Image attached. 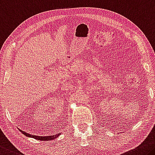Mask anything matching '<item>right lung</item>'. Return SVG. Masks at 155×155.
Here are the masks:
<instances>
[{"label":"right lung","instance_id":"right-lung-1","mask_svg":"<svg viewBox=\"0 0 155 155\" xmlns=\"http://www.w3.org/2000/svg\"><path fill=\"white\" fill-rule=\"evenodd\" d=\"M22 133L23 134L25 135L27 137H32V138L35 139H37V140H41V141H51V140H53L56 138H57V137L59 136L61 134V133H58V134H56L54 135H51V136H45V137H38V136H36V135H31V134H29L28 133H26L25 132H23L22 130H20Z\"/></svg>","mask_w":155,"mask_h":155}]
</instances>
